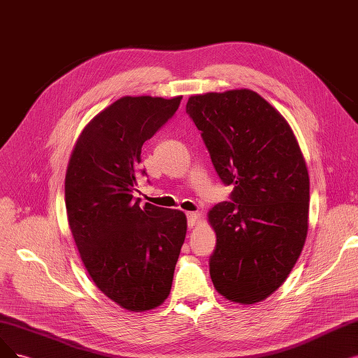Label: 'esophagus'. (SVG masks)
<instances>
[{
    "mask_svg": "<svg viewBox=\"0 0 358 358\" xmlns=\"http://www.w3.org/2000/svg\"><path fill=\"white\" fill-rule=\"evenodd\" d=\"M187 217H188V226L194 227L198 222H199V213L196 211H188L187 213Z\"/></svg>",
    "mask_w": 358,
    "mask_h": 358,
    "instance_id": "34e87169",
    "label": "esophagus"
}]
</instances>
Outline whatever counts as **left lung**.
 Returning a JSON list of instances; mask_svg holds the SVG:
<instances>
[{"instance_id":"8db88e82","label":"left lung","mask_w":358,"mask_h":358,"mask_svg":"<svg viewBox=\"0 0 358 358\" xmlns=\"http://www.w3.org/2000/svg\"><path fill=\"white\" fill-rule=\"evenodd\" d=\"M187 113L232 201L214 206L210 257L214 288L255 304L287 280L308 231L310 179L301 148L282 114L251 90L189 96Z\"/></svg>"}]
</instances>
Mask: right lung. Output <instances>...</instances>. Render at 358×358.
<instances>
[{
  "label": "right lung",
  "instance_id": "right-lung-1",
  "mask_svg": "<svg viewBox=\"0 0 358 358\" xmlns=\"http://www.w3.org/2000/svg\"><path fill=\"white\" fill-rule=\"evenodd\" d=\"M180 99L119 98L83 127L69 160L66 211L80 259L96 288L127 311L164 303L187 236L183 211L141 206L132 194L142 145Z\"/></svg>",
  "mask_w": 358,
  "mask_h": 358
}]
</instances>
